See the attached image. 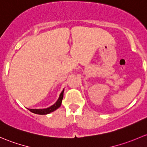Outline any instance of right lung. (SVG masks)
Here are the masks:
<instances>
[{
    "instance_id": "obj_1",
    "label": "right lung",
    "mask_w": 147,
    "mask_h": 147,
    "mask_svg": "<svg viewBox=\"0 0 147 147\" xmlns=\"http://www.w3.org/2000/svg\"><path fill=\"white\" fill-rule=\"evenodd\" d=\"M63 91H64V89L62 90V92L60 94L59 98L58 100L55 102L53 105H51L49 107H47V108L45 109H28L30 112L33 113H35V114L38 115H47L49 114V113H52L54 110H56L57 109H58L59 107L61 106V101H62L63 97Z\"/></svg>"
}]
</instances>
